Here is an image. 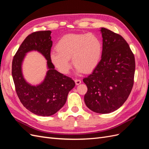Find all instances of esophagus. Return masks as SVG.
I'll return each instance as SVG.
<instances>
[{"instance_id": "obj_1", "label": "esophagus", "mask_w": 149, "mask_h": 149, "mask_svg": "<svg viewBox=\"0 0 149 149\" xmlns=\"http://www.w3.org/2000/svg\"><path fill=\"white\" fill-rule=\"evenodd\" d=\"M75 83L76 85H79V84L81 83V81L79 79H75Z\"/></svg>"}]
</instances>
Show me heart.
Instances as JSON below:
<instances>
[{
	"label": "heart",
	"mask_w": 149,
	"mask_h": 149,
	"mask_svg": "<svg viewBox=\"0 0 149 149\" xmlns=\"http://www.w3.org/2000/svg\"><path fill=\"white\" fill-rule=\"evenodd\" d=\"M56 52L50 54L53 64L61 73H68L70 59L79 73H89L100 63L102 44L97 36L92 33H70L63 36L56 45Z\"/></svg>",
	"instance_id": "b5f03b06"
}]
</instances>
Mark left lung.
<instances>
[{
	"label": "left lung",
	"mask_w": 149,
	"mask_h": 149,
	"mask_svg": "<svg viewBox=\"0 0 149 149\" xmlns=\"http://www.w3.org/2000/svg\"><path fill=\"white\" fill-rule=\"evenodd\" d=\"M101 60L93 72L83 79L88 91L86 105L91 111L107 114L127 100L134 85L136 63L129 44L121 35L101 28Z\"/></svg>",
	"instance_id": "1"
}]
</instances>
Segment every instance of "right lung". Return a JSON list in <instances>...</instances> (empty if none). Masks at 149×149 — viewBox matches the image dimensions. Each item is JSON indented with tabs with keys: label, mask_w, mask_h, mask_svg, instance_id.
Listing matches in <instances>:
<instances>
[{
	"label": "right lung",
	"mask_w": 149,
	"mask_h": 149,
	"mask_svg": "<svg viewBox=\"0 0 149 149\" xmlns=\"http://www.w3.org/2000/svg\"><path fill=\"white\" fill-rule=\"evenodd\" d=\"M51 33L47 30L30 34L12 60V74L18 97L26 109L40 116H52L59 111L65 105L69 91L75 86L71 78L55 70L50 60L53 43ZM32 50L42 53L47 60L49 71L44 81L38 86L26 83L21 73V63L25 54Z\"/></svg>",
	"instance_id": "obj_1"
}]
</instances>
